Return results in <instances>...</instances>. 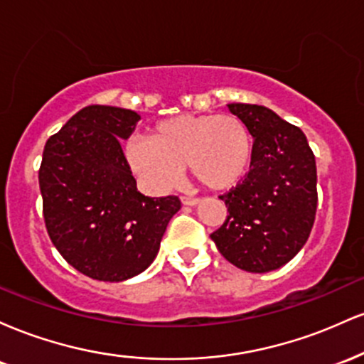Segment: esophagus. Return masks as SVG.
Listing matches in <instances>:
<instances>
[{"label":"esophagus","instance_id":"34e87169","mask_svg":"<svg viewBox=\"0 0 364 364\" xmlns=\"http://www.w3.org/2000/svg\"><path fill=\"white\" fill-rule=\"evenodd\" d=\"M181 203H183V205L193 207V205H196V203H198V198H193V196L183 195V196H181Z\"/></svg>","mask_w":364,"mask_h":364}]
</instances>
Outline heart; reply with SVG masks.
Here are the masks:
<instances>
[{"label":"heart","instance_id":"heart-1","mask_svg":"<svg viewBox=\"0 0 364 364\" xmlns=\"http://www.w3.org/2000/svg\"><path fill=\"white\" fill-rule=\"evenodd\" d=\"M124 154L133 173L154 193L176 185L183 164L203 186L228 190L248 173L253 141L236 116L179 114L154 124L149 139L129 140Z\"/></svg>","mask_w":364,"mask_h":364}]
</instances>
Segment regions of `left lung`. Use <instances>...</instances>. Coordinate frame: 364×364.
Returning a JSON list of instances; mask_svg holds the SVG:
<instances>
[{
    "instance_id": "8db88e82",
    "label": "left lung",
    "mask_w": 364,
    "mask_h": 364,
    "mask_svg": "<svg viewBox=\"0 0 364 364\" xmlns=\"http://www.w3.org/2000/svg\"><path fill=\"white\" fill-rule=\"evenodd\" d=\"M253 136L250 173L220 195L228 219L210 235L217 250L237 269L265 274L298 255L316 214V164L304 133L272 109L228 104Z\"/></svg>"
}]
</instances>
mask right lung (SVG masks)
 Returning <instances> with one entry per match:
<instances>
[{
  "label": "right lung",
  "mask_w": 364,
  "mask_h": 364,
  "mask_svg": "<svg viewBox=\"0 0 364 364\" xmlns=\"http://www.w3.org/2000/svg\"><path fill=\"white\" fill-rule=\"evenodd\" d=\"M139 119L132 109L92 104L46 141L39 186L48 235L70 265L95 281L144 272L181 208L178 196L136 190L121 140Z\"/></svg>",
  "instance_id": "obj_1"
}]
</instances>
